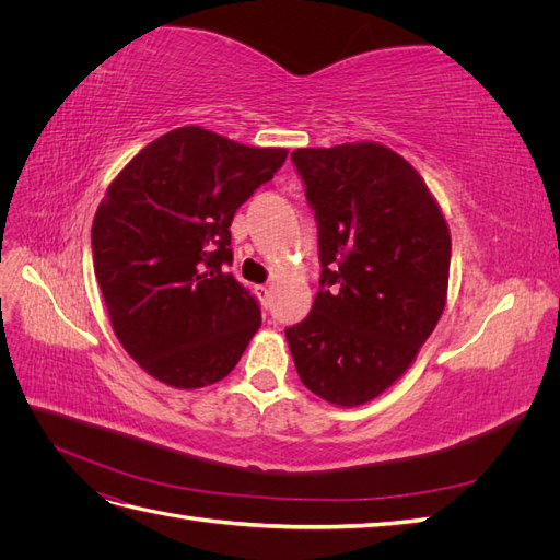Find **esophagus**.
I'll list each match as a JSON object with an SVG mask.
<instances>
[{
  "label": "esophagus",
  "instance_id": "34e87169",
  "mask_svg": "<svg viewBox=\"0 0 560 560\" xmlns=\"http://www.w3.org/2000/svg\"><path fill=\"white\" fill-rule=\"evenodd\" d=\"M254 294H257V299L261 301V306H268V303H270V290H268L266 284L254 287Z\"/></svg>",
  "mask_w": 560,
  "mask_h": 560
}]
</instances>
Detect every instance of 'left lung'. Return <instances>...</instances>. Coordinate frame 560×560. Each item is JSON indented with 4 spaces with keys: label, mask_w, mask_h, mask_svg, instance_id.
Instances as JSON below:
<instances>
[{
    "label": "left lung",
    "mask_w": 560,
    "mask_h": 560,
    "mask_svg": "<svg viewBox=\"0 0 560 560\" xmlns=\"http://www.w3.org/2000/svg\"><path fill=\"white\" fill-rule=\"evenodd\" d=\"M319 226V292L284 329L301 383L362 406L409 369L448 296L451 231L425 179L381 142L294 149Z\"/></svg>",
    "instance_id": "1"
}]
</instances>
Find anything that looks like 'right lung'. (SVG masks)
<instances>
[{
  "label": "right lung",
  "mask_w": 560,
  "mask_h": 560,
  "mask_svg": "<svg viewBox=\"0 0 560 560\" xmlns=\"http://www.w3.org/2000/svg\"><path fill=\"white\" fill-rule=\"evenodd\" d=\"M287 159L200 126L149 142L107 186L93 266L118 343L149 376L206 387L231 374L261 311L224 270L231 222Z\"/></svg>",
  "instance_id": "right-lung-1"
}]
</instances>
